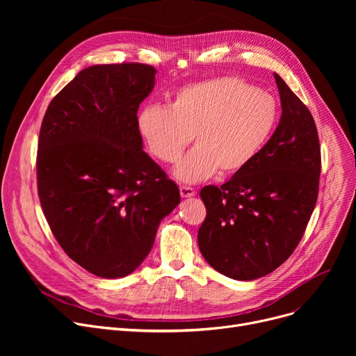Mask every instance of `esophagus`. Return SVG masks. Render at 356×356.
<instances>
[{"label": "esophagus", "mask_w": 356, "mask_h": 356, "mask_svg": "<svg viewBox=\"0 0 356 356\" xmlns=\"http://www.w3.org/2000/svg\"><path fill=\"white\" fill-rule=\"evenodd\" d=\"M180 195L181 197H192L195 196V189L189 186H180Z\"/></svg>", "instance_id": "34e87169"}]
</instances>
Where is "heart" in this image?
Wrapping results in <instances>:
<instances>
[{"mask_svg":"<svg viewBox=\"0 0 356 356\" xmlns=\"http://www.w3.org/2000/svg\"><path fill=\"white\" fill-rule=\"evenodd\" d=\"M278 122L271 93L239 78H213L180 88L168 108L148 105L138 129L159 161L176 163L192 141L196 147L176 167L186 183L215 175H234L266 147Z\"/></svg>","mask_w":356,"mask_h":356,"instance_id":"b5f03b06","label":"heart"}]
</instances>
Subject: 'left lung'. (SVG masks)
<instances>
[{"label": "left lung", "mask_w": 356, "mask_h": 356, "mask_svg": "<svg viewBox=\"0 0 356 356\" xmlns=\"http://www.w3.org/2000/svg\"><path fill=\"white\" fill-rule=\"evenodd\" d=\"M282 118L261 153L220 188L204 186L203 258L220 274L250 282L282 266L300 242L319 193L321 144L307 106L274 73Z\"/></svg>", "instance_id": "1"}]
</instances>
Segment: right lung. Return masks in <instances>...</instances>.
<instances>
[{"label": "right lung", "instance_id": "obj_1", "mask_svg": "<svg viewBox=\"0 0 356 356\" xmlns=\"http://www.w3.org/2000/svg\"><path fill=\"white\" fill-rule=\"evenodd\" d=\"M156 72L144 63L89 66L51 99L42 122L35 165L43 213L69 258L102 278L133 273L180 203L138 129Z\"/></svg>", "mask_w": 356, "mask_h": 356}]
</instances>
